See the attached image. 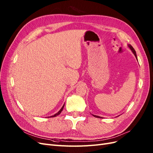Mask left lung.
Returning a JSON list of instances; mask_svg holds the SVG:
<instances>
[{
    "mask_svg": "<svg viewBox=\"0 0 153 153\" xmlns=\"http://www.w3.org/2000/svg\"><path fill=\"white\" fill-rule=\"evenodd\" d=\"M129 46V48H130L131 50V51L133 52V53H134V55H135V56L136 57V58L137 59V54H136V52H135V49H134L133 48V47L131 45H128ZM93 116H94L95 117H98V118H102L101 117H100V116H97V115H93Z\"/></svg>",
    "mask_w": 153,
    "mask_h": 153,
    "instance_id": "left-lung-1",
    "label": "left lung"
}]
</instances>
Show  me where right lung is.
<instances>
[{
	"label": "right lung",
	"instance_id": "right-lung-1",
	"mask_svg": "<svg viewBox=\"0 0 153 153\" xmlns=\"http://www.w3.org/2000/svg\"><path fill=\"white\" fill-rule=\"evenodd\" d=\"M64 105L62 106V107L61 108V110H60L59 111V112L57 113V114H55V115H52V116H51V117H56L57 116V115H59L60 114H61V112H62V110H63V108H64Z\"/></svg>",
	"mask_w": 153,
	"mask_h": 153
}]
</instances>
